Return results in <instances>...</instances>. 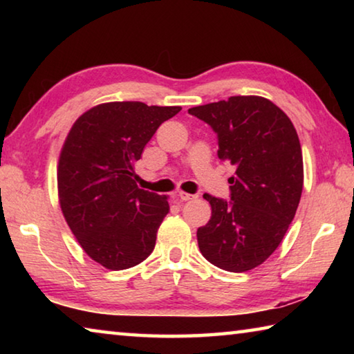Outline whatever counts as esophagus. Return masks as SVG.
<instances>
[{
    "label": "esophagus",
    "mask_w": 354,
    "mask_h": 354,
    "mask_svg": "<svg viewBox=\"0 0 354 354\" xmlns=\"http://www.w3.org/2000/svg\"><path fill=\"white\" fill-rule=\"evenodd\" d=\"M178 198L181 200V201H189V200L196 198V195H190V194H185V192H179Z\"/></svg>",
    "instance_id": "esophagus-1"
}]
</instances>
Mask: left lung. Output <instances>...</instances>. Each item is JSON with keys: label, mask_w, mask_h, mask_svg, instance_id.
<instances>
[{"label": "left lung", "mask_w": 354, "mask_h": 354, "mask_svg": "<svg viewBox=\"0 0 354 354\" xmlns=\"http://www.w3.org/2000/svg\"><path fill=\"white\" fill-rule=\"evenodd\" d=\"M190 115L217 134L218 158L234 165L230 200L209 194L211 220L198 227L201 254L226 272L267 259L295 217L303 190V156L290 118L262 97H231L196 106Z\"/></svg>", "instance_id": "left-lung-1"}]
</instances>
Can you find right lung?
<instances>
[{"label": "right lung", "mask_w": 354, "mask_h": 354, "mask_svg": "<svg viewBox=\"0 0 354 354\" xmlns=\"http://www.w3.org/2000/svg\"><path fill=\"white\" fill-rule=\"evenodd\" d=\"M179 106L115 101L76 120L59 158V201L71 232L95 262L109 270L134 267L153 253L169 214L165 195L136 184L134 164Z\"/></svg>", "instance_id": "1"}]
</instances>
